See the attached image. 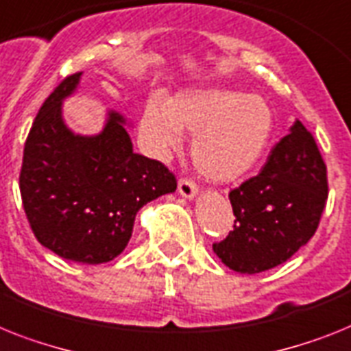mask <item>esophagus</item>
<instances>
[{"label":"esophagus","instance_id":"esophagus-1","mask_svg":"<svg viewBox=\"0 0 351 351\" xmlns=\"http://www.w3.org/2000/svg\"><path fill=\"white\" fill-rule=\"evenodd\" d=\"M178 190L184 199H193L197 192H199V186L193 181H190V179H179Z\"/></svg>","mask_w":351,"mask_h":351}]
</instances>
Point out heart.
<instances>
[{
    "label": "heart",
    "instance_id": "heart-1",
    "mask_svg": "<svg viewBox=\"0 0 351 351\" xmlns=\"http://www.w3.org/2000/svg\"><path fill=\"white\" fill-rule=\"evenodd\" d=\"M274 114L260 97L224 88L181 91L150 98L141 117V132L154 152L169 154L193 134L192 159L197 170L217 182L242 178L267 149Z\"/></svg>",
    "mask_w": 351,
    "mask_h": 351
}]
</instances>
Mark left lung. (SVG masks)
<instances>
[{
  "label": "left lung",
  "instance_id": "left-lung-1",
  "mask_svg": "<svg viewBox=\"0 0 351 351\" xmlns=\"http://www.w3.org/2000/svg\"><path fill=\"white\" fill-rule=\"evenodd\" d=\"M326 197V165L314 136L296 120L258 176L230 192L237 221L213 251L237 273L276 267L314 237Z\"/></svg>",
  "mask_w": 351,
  "mask_h": 351
}]
</instances>
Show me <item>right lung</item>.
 <instances>
[{
  "instance_id": "obj_1",
  "label": "right lung",
  "mask_w": 351,
  "mask_h": 351,
  "mask_svg": "<svg viewBox=\"0 0 351 351\" xmlns=\"http://www.w3.org/2000/svg\"><path fill=\"white\" fill-rule=\"evenodd\" d=\"M80 75L66 77L46 98L26 138L19 173L23 208L39 240L60 258L111 262L127 247L136 213L176 192L163 163L132 150L120 112H107L102 132L75 134L62 120V100Z\"/></svg>"
}]
</instances>
